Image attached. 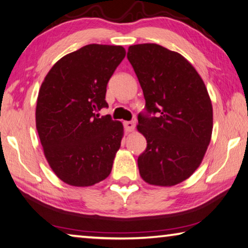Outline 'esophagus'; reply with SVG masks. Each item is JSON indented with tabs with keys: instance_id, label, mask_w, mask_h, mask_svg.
I'll return each mask as SVG.
<instances>
[{
	"instance_id": "34e87169",
	"label": "esophagus",
	"mask_w": 248,
	"mask_h": 248,
	"mask_svg": "<svg viewBox=\"0 0 248 248\" xmlns=\"http://www.w3.org/2000/svg\"><path fill=\"white\" fill-rule=\"evenodd\" d=\"M124 129H125V131L131 132V131L135 130L136 123H135V121H124Z\"/></svg>"
}]
</instances>
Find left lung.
Here are the masks:
<instances>
[{
    "label": "left lung",
    "instance_id": "8db88e82",
    "mask_svg": "<svg viewBox=\"0 0 248 248\" xmlns=\"http://www.w3.org/2000/svg\"><path fill=\"white\" fill-rule=\"evenodd\" d=\"M145 99L137 129L147 139L141 178L152 186L183 182L200 167L213 130V108L202 78L182 55L158 44L128 48ZM153 116H151V115Z\"/></svg>",
    "mask_w": 248,
    "mask_h": 248
}]
</instances>
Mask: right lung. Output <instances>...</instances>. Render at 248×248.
<instances>
[{
	"instance_id": "1",
	"label": "right lung",
	"mask_w": 248,
	"mask_h": 248,
	"mask_svg": "<svg viewBox=\"0 0 248 248\" xmlns=\"http://www.w3.org/2000/svg\"><path fill=\"white\" fill-rule=\"evenodd\" d=\"M125 56L123 46L90 44L55 64L39 89L36 129L54 173L74 186H90L110 174L124 125L109 115L107 84Z\"/></svg>"
}]
</instances>
